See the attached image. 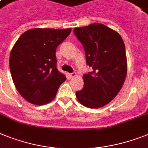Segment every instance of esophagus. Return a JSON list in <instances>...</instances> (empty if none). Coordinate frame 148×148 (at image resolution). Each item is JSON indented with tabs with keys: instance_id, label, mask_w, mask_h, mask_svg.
<instances>
[{
	"instance_id": "esophagus-1",
	"label": "esophagus",
	"mask_w": 148,
	"mask_h": 148,
	"mask_svg": "<svg viewBox=\"0 0 148 148\" xmlns=\"http://www.w3.org/2000/svg\"><path fill=\"white\" fill-rule=\"evenodd\" d=\"M76 76H77V74L75 73V72H72V73H70V74H69V77H70L71 78H73Z\"/></svg>"
}]
</instances>
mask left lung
Masks as SVG:
<instances>
[{
    "label": "left lung",
    "instance_id": "8db88e82",
    "mask_svg": "<svg viewBox=\"0 0 148 148\" xmlns=\"http://www.w3.org/2000/svg\"><path fill=\"white\" fill-rule=\"evenodd\" d=\"M84 48L86 64L92 71L84 74V88L76 92L80 104L90 108L105 106L122 88L127 73L123 40L114 30L100 23L75 28Z\"/></svg>",
    "mask_w": 148,
    "mask_h": 148
}]
</instances>
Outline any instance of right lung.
Returning a JSON list of instances; mask_svg holds the SVG:
<instances>
[{
    "instance_id": "add662e5",
    "label": "right lung",
    "mask_w": 148,
    "mask_h": 148,
    "mask_svg": "<svg viewBox=\"0 0 148 148\" xmlns=\"http://www.w3.org/2000/svg\"><path fill=\"white\" fill-rule=\"evenodd\" d=\"M71 32V28H33L24 32L13 46L10 56L11 76L28 102L49 103L66 80L56 68V50Z\"/></svg>"
}]
</instances>
